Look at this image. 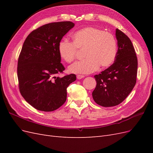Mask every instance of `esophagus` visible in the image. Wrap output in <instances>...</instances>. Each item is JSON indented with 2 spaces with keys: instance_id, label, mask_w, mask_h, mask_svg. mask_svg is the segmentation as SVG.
<instances>
[{
  "instance_id": "obj_1",
  "label": "esophagus",
  "mask_w": 153,
  "mask_h": 153,
  "mask_svg": "<svg viewBox=\"0 0 153 153\" xmlns=\"http://www.w3.org/2000/svg\"><path fill=\"white\" fill-rule=\"evenodd\" d=\"M76 78H77V79H78V80H80V79H82V78H84V75H78L76 76Z\"/></svg>"
}]
</instances>
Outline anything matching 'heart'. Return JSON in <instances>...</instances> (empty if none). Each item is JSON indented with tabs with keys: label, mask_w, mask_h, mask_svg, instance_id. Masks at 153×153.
I'll use <instances>...</instances> for the list:
<instances>
[{
	"label": "heart",
	"mask_w": 153,
	"mask_h": 153,
	"mask_svg": "<svg viewBox=\"0 0 153 153\" xmlns=\"http://www.w3.org/2000/svg\"><path fill=\"white\" fill-rule=\"evenodd\" d=\"M73 42L62 39L58 44L59 54L64 61L71 62L75 59L77 48L84 50L81 61L73 63L68 71L75 74H89L100 66L109 67L117 55V41L110 32L97 27H87L75 32L72 36Z\"/></svg>",
	"instance_id": "1"
}]
</instances>
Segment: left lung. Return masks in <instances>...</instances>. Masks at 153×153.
<instances>
[{"mask_svg": "<svg viewBox=\"0 0 153 153\" xmlns=\"http://www.w3.org/2000/svg\"><path fill=\"white\" fill-rule=\"evenodd\" d=\"M118 50L116 58L109 68L96 75V86L92 92L95 102L104 107L122 103L135 87L138 61L131 40L118 29L115 30Z\"/></svg>", "mask_w": 153, "mask_h": 153, "instance_id": "obj_1", "label": "left lung"}]
</instances>
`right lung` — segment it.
<instances>
[{
    "label": "right lung",
    "mask_w": 153,
    "mask_h": 153,
    "mask_svg": "<svg viewBox=\"0 0 153 153\" xmlns=\"http://www.w3.org/2000/svg\"><path fill=\"white\" fill-rule=\"evenodd\" d=\"M75 26L71 22H53L39 27L27 37L18 61L17 75L23 98L36 109L52 112L66 100L67 87L74 74L57 76L64 67L58 44Z\"/></svg>",
    "instance_id": "obj_1"
}]
</instances>
